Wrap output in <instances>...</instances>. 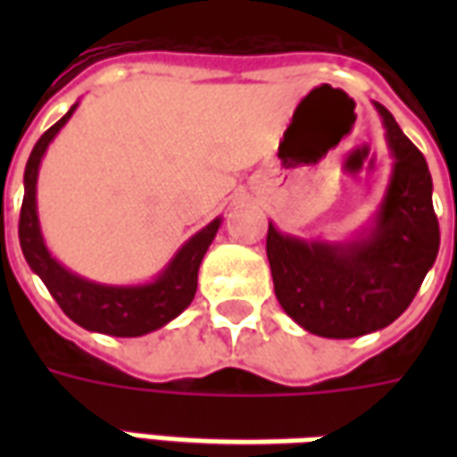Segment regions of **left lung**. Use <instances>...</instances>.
<instances>
[{
	"label": "left lung",
	"mask_w": 457,
	"mask_h": 457,
	"mask_svg": "<svg viewBox=\"0 0 457 457\" xmlns=\"http://www.w3.org/2000/svg\"><path fill=\"white\" fill-rule=\"evenodd\" d=\"M374 107L394 154L374 228L354 242L328 245L281 235L269 222L267 257L278 303L320 337H360L394 323L421 288L441 245L428 163L392 112L379 103Z\"/></svg>",
	"instance_id": "obj_1"
}]
</instances>
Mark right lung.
Returning <instances> with one entry per match:
<instances>
[{
  "label": "right lung",
  "instance_id": "add662e5",
  "mask_svg": "<svg viewBox=\"0 0 457 457\" xmlns=\"http://www.w3.org/2000/svg\"><path fill=\"white\" fill-rule=\"evenodd\" d=\"M73 104L65 117L55 121L54 127L44 131V137L36 141L31 156L26 161L24 170V203L19 215V242L24 252L29 267L41 277L46 288L51 291L55 303L63 308V313L73 323L85 330L104 333L114 337H139L151 330H159L169 320L180 316L198 288L200 262L208 252L210 242L215 239L220 229V218L200 229L198 235L183 245L170 259L169 267L161 271L151 284L141 287H107L95 284L90 278H83L68 271L63 264H58L46 247L44 235L38 228V212H36V180H38V166L44 159L48 144L61 131L65 121L75 112Z\"/></svg>",
  "mask_w": 457,
  "mask_h": 457
}]
</instances>
